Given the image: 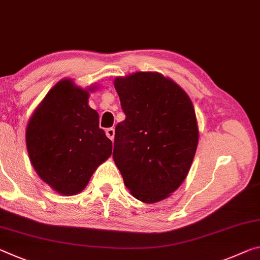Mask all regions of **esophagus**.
Wrapping results in <instances>:
<instances>
[{
    "label": "esophagus",
    "instance_id": "34e87169",
    "mask_svg": "<svg viewBox=\"0 0 260 260\" xmlns=\"http://www.w3.org/2000/svg\"><path fill=\"white\" fill-rule=\"evenodd\" d=\"M105 133H106V135H108V138L111 139L113 141V139H114V128H112V127H111V128H108V129L105 131Z\"/></svg>",
    "mask_w": 260,
    "mask_h": 260
}]
</instances>
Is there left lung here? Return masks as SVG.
<instances>
[{
    "label": "left lung",
    "mask_w": 260,
    "mask_h": 260,
    "mask_svg": "<svg viewBox=\"0 0 260 260\" xmlns=\"http://www.w3.org/2000/svg\"><path fill=\"white\" fill-rule=\"evenodd\" d=\"M125 120L115 126L113 159L126 187L154 204L180 186L196 155L199 131L186 92L158 73L117 77Z\"/></svg>",
    "instance_id": "8db88e82"
}]
</instances>
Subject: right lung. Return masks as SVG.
Wrapping results in <instances>:
<instances>
[{
    "label": "right lung",
    "mask_w": 260,
    "mask_h": 260,
    "mask_svg": "<svg viewBox=\"0 0 260 260\" xmlns=\"http://www.w3.org/2000/svg\"><path fill=\"white\" fill-rule=\"evenodd\" d=\"M89 92L60 81L35 111L26 128V147L37 174L57 193L81 192L101 163L112 154V141L100 128L88 105Z\"/></svg>",
    "instance_id": "obj_1"
}]
</instances>
